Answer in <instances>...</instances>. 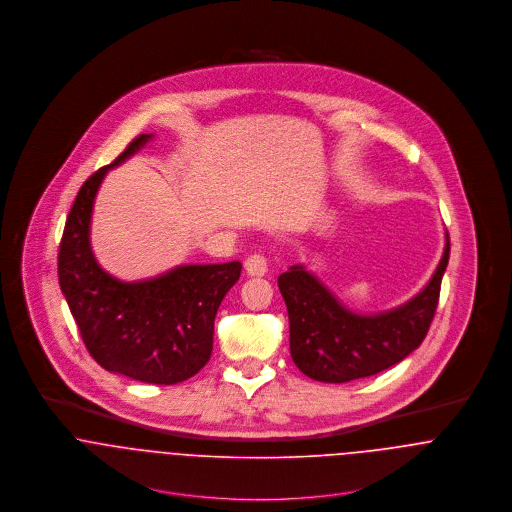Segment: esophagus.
Returning <instances> with one entry per match:
<instances>
[{"label":"esophagus","instance_id":"obj_1","mask_svg":"<svg viewBox=\"0 0 512 512\" xmlns=\"http://www.w3.org/2000/svg\"><path fill=\"white\" fill-rule=\"evenodd\" d=\"M244 270H246V274H248V276L262 278V276H266V272H268V262H266V258H264V256H260V254H252V256H248V258H246V262H244Z\"/></svg>","mask_w":512,"mask_h":512}]
</instances>
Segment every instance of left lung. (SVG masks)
I'll return each instance as SVG.
<instances>
[{
    "label": "left lung",
    "mask_w": 512,
    "mask_h": 512,
    "mask_svg": "<svg viewBox=\"0 0 512 512\" xmlns=\"http://www.w3.org/2000/svg\"><path fill=\"white\" fill-rule=\"evenodd\" d=\"M447 262L445 232L443 256L426 288L394 309L370 315L345 307L305 266H292L278 278V288L288 307L295 366L313 380L341 384L404 361L428 335Z\"/></svg>",
    "instance_id": "8db88e82"
}]
</instances>
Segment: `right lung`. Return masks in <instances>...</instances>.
<instances>
[{
  "label": "right lung",
  "mask_w": 512,
  "mask_h": 512,
  "mask_svg": "<svg viewBox=\"0 0 512 512\" xmlns=\"http://www.w3.org/2000/svg\"><path fill=\"white\" fill-rule=\"evenodd\" d=\"M151 138L138 136L80 187L59 248V284L98 365L140 382L177 384L209 363L220 301L242 264L177 266L140 282H122L100 268L90 246L96 193L104 175Z\"/></svg>",
  "instance_id": "obj_1"
}]
</instances>
